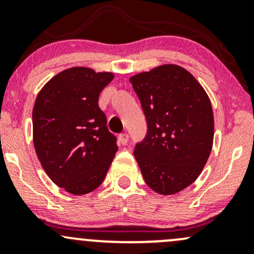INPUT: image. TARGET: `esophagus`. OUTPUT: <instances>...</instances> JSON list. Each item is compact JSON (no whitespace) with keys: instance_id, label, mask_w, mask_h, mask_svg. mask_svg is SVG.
<instances>
[{"instance_id":"obj_1","label":"esophagus","mask_w":254,"mask_h":254,"mask_svg":"<svg viewBox=\"0 0 254 254\" xmlns=\"http://www.w3.org/2000/svg\"><path fill=\"white\" fill-rule=\"evenodd\" d=\"M119 141H121V143L125 145L127 143V141H129V135L127 133H122L121 136H119Z\"/></svg>"}]
</instances>
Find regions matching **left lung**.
<instances>
[{
	"mask_svg": "<svg viewBox=\"0 0 254 254\" xmlns=\"http://www.w3.org/2000/svg\"><path fill=\"white\" fill-rule=\"evenodd\" d=\"M148 131L133 150L144 182L168 196L202 173L214 142L210 99L191 72L164 64L130 77Z\"/></svg>",
	"mask_w": 254,
	"mask_h": 254,
	"instance_id": "left-lung-1",
	"label": "left lung"
}]
</instances>
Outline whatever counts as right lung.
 Returning <instances> with one entry per match:
<instances>
[{
  "mask_svg": "<svg viewBox=\"0 0 254 254\" xmlns=\"http://www.w3.org/2000/svg\"><path fill=\"white\" fill-rule=\"evenodd\" d=\"M113 77L112 72L74 66L55 75L37 95L34 149L52 182L71 194L99 188L118 150L98 104Z\"/></svg>",
  "mask_w": 254,
  "mask_h": 254,
  "instance_id": "1",
  "label": "right lung"
}]
</instances>
